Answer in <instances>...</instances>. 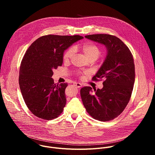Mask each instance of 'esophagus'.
<instances>
[{"mask_svg": "<svg viewBox=\"0 0 155 155\" xmlns=\"http://www.w3.org/2000/svg\"><path fill=\"white\" fill-rule=\"evenodd\" d=\"M74 85L77 87H81L82 86V84L80 83H74Z\"/></svg>", "mask_w": 155, "mask_h": 155, "instance_id": "esophagus-1", "label": "esophagus"}]
</instances>
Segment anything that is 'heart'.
I'll return each mask as SVG.
<instances>
[{
    "instance_id": "b5f03b06",
    "label": "heart",
    "mask_w": 155,
    "mask_h": 155,
    "mask_svg": "<svg viewBox=\"0 0 155 155\" xmlns=\"http://www.w3.org/2000/svg\"><path fill=\"white\" fill-rule=\"evenodd\" d=\"M80 49L87 59H94V60H96L101 54V50L95 44L92 43H86L83 44L80 47ZM75 50V48H70L65 51L63 55L64 61H69L73 57Z\"/></svg>"
}]
</instances>
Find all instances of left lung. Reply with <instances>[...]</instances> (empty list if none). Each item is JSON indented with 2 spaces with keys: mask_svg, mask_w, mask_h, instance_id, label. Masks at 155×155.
<instances>
[{
  "mask_svg": "<svg viewBox=\"0 0 155 155\" xmlns=\"http://www.w3.org/2000/svg\"><path fill=\"white\" fill-rule=\"evenodd\" d=\"M104 45L107 54L93 81L104 79L102 89L85 86L80 90L87 112L95 120L108 121L119 116L127 105L135 81V65L130 51L119 38L109 34L86 35Z\"/></svg>",
  "mask_w": 155,
  "mask_h": 155,
  "instance_id": "1",
  "label": "left lung"
}]
</instances>
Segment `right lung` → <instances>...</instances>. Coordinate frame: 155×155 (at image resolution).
<instances>
[{
  "mask_svg": "<svg viewBox=\"0 0 155 155\" xmlns=\"http://www.w3.org/2000/svg\"><path fill=\"white\" fill-rule=\"evenodd\" d=\"M83 38L77 35H44L26 51L20 65L19 84L27 107L35 116L51 120L62 112L68 83L54 84L53 71L62 65L64 51Z\"/></svg>",
  "mask_w": 155,
  "mask_h": 155,
  "instance_id": "obj_1",
  "label": "right lung"
}]
</instances>
